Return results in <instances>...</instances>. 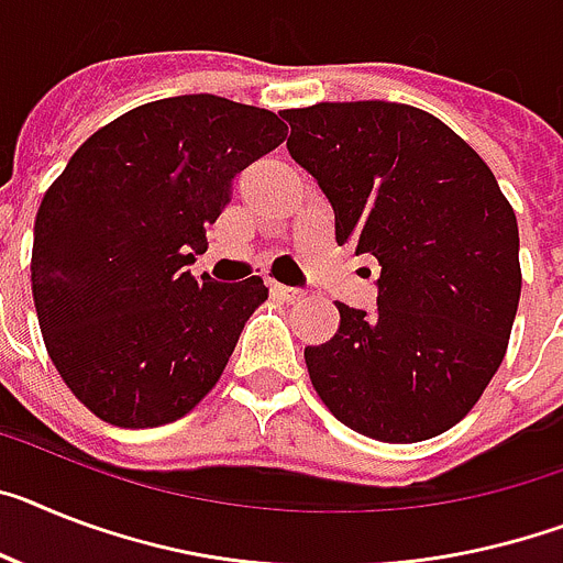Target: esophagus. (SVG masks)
<instances>
[{"instance_id":"1","label":"esophagus","mask_w":563,"mask_h":563,"mask_svg":"<svg viewBox=\"0 0 563 563\" xmlns=\"http://www.w3.org/2000/svg\"><path fill=\"white\" fill-rule=\"evenodd\" d=\"M272 295L286 300V303H297V300H303V291L291 289V286H283V283H272Z\"/></svg>"}]
</instances>
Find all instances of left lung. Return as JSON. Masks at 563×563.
<instances>
[{
  "instance_id": "1",
  "label": "left lung",
  "mask_w": 563,
  "mask_h": 563,
  "mask_svg": "<svg viewBox=\"0 0 563 563\" xmlns=\"http://www.w3.org/2000/svg\"><path fill=\"white\" fill-rule=\"evenodd\" d=\"M283 117L291 159L332 202L334 240L380 263L375 314L338 303V334L306 346L311 384L375 441L446 432L507 354L521 297L512 206L489 165L420 108L363 99Z\"/></svg>"
}]
</instances>
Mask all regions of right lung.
<instances>
[{"label":"right lung","mask_w":563,"mask_h":563,"mask_svg":"<svg viewBox=\"0 0 563 563\" xmlns=\"http://www.w3.org/2000/svg\"><path fill=\"white\" fill-rule=\"evenodd\" d=\"M286 140L266 108L186 93L88 136L42 197L31 286L56 372L113 427H163L220 380L260 277H194L243 168Z\"/></svg>","instance_id":"1"}]
</instances>
